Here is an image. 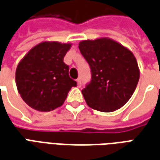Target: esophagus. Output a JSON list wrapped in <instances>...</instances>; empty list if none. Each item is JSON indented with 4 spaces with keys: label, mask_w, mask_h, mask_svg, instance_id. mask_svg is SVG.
Returning a JSON list of instances; mask_svg holds the SVG:
<instances>
[{
    "label": "esophagus",
    "mask_w": 160,
    "mask_h": 160,
    "mask_svg": "<svg viewBox=\"0 0 160 160\" xmlns=\"http://www.w3.org/2000/svg\"><path fill=\"white\" fill-rule=\"evenodd\" d=\"M77 82H78V86H81V79L78 78L77 79Z\"/></svg>",
    "instance_id": "1"
}]
</instances>
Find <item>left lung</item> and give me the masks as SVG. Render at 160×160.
<instances>
[{
  "label": "left lung",
  "mask_w": 160,
  "mask_h": 160,
  "mask_svg": "<svg viewBox=\"0 0 160 160\" xmlns=\"http://www.w3.org/2000/svg\"><path fill=\"white\" fill-rule=\"evenodd\" d=\"M78 48L91 69V82L82 90L87 105L103 112L124 106L140 78L132 52L108 37L82 41Z\"/></svg>",
  "instance_id": "left-lung-1"
}]
</instances>
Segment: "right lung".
Here are the masks:
<instances>
[{
	"label": "right lung",
	"mask_w": 160,
	"mask_h": 160,
	"mask_svg": "<svg viewBox=\"0 0 160 160\" xmlns=\"http://www.w3.org/2000/svg\"><path fill=\"white\" fill-rule=\"evenodd\" d=\"M72 43L42 42L33 47L18 63L15 79L18 91L26 104L39 112L61 107L68 92L77 86L69 77L64 57Z\"/></svg>",
	"instance_id": "add662e5"
}]
</instances>
